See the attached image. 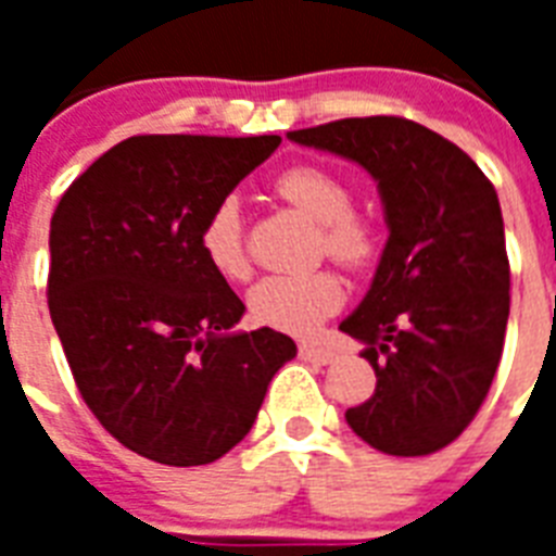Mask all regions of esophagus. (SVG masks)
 I'll list each match as a JSON object with an SVG mask.
<instances>
[{
    "mask_svg": "<svg viewBox=\"0 0 556 556\" xmlns=\"http://www.w3.org/2000/svg\"><path fill=\"white\" fill-rule=\"evenodd\" d=\"M300 357H303V361H312V364L329 366L338 361V352H331V349L326 346H317V343H303V346H300Z\"/></svg>",
    "mask_w": 556,
    "mask_h": 556,
    "instance_id": "obj_1",
    "label": "esophagus"
}]
</instances>
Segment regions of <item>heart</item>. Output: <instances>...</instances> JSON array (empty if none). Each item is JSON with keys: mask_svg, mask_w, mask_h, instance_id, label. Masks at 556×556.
<instances>
[{"mask_svg": "<svg viewBox=\"0 0 556 556\" xmlns=\"http://www.w3.org/2000/svg\"><path fill=\"white\" fill-rule=\"evenodd\" d=\"M274 192L305 218H312L314 225H320L323 248L338 262L349 268H361L375 253V230L366 218L352 213L355 192L343 176L317 164H300L286 169L274 181ZM199 248L204 262L222 279L239 282L248 277L251 262L244 251L239 204L233 199L218 201L210 210L201 225ZM343 296V286L331 270H314L303 277L260 279L248 294V308L253 320L262 326L305 338L338 312Z\"/></svg>", "mask_w": 556, "mask_h": 556, "instance_id": "1", "label": "heart"}]
</instances>
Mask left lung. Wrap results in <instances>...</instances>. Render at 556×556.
Returning a JSON list of instances; mask_svg holds the SVG:
<instances>
[{
  "mask_svg": "<svg viewBox=\"0 0 556 556\" xmlns=\"http://www.w3.org/2000/svg\"><path fill=\"white\" fill-rule=\"evenodd\" d=\"M288 138L364 167L387 218L369 291L340 323L378 378L349 427L389 456L447 447L479 413L505 343L510 268L496 190L467 152L406 117H346Z\"/></svg>",
  "mask_w": 556,
  "mask_h": 556,
  "instance_id": "obj_1",
  "label": "left lung"
}]
</instances>
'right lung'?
Wrapping results in <instances>:
<instances>
[{"instance_id":"add662e5","label":"right lung","mask_w":556,"mask_h":556,"mask_svg":"<svg viewBox=\"0 0 556 556\" xmlns=\"http://www.w3.org/2000/svg\"><path fill=\"white\" fill-rule=\"evenodd\" d=\"M279 141L135 135L51 218L48 312L77 389L124 447L159 465H210L233 450L296 355L268 326L230 331L244 305L199 248L210 210Z\"/></svg>"}]
</instances>
